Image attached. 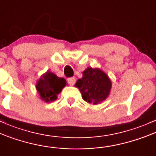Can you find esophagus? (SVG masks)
<instances>
[{"instance_id":"obj_1","label":"esophagus","mask_w":156,"mask_h":156,"mask_svg":"<svg viewBox=\"0 0 156 156\" xmlns=\"http://www.w3.org/2000/svg\"><path fill=\"white\" fill-rule=\"evenodd\" d=\"M68 83H69L71 85H73L76 83V79L75 77H69L68 78Z\"/></svg>"}]
</instances>
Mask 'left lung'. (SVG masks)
Masks as SVG:
<instances>
[{
    "instance_id": "1",
    "label": "left lung",
    "mask_w": 156,
    "mask_h": 156,
    "mask_svg": "<svg viewBox=\"0 0 156 156\" xmlns=\"http://www.w3.org/2000/svg\"><path fill=\"white\" fill-rule=\"evenodd\" d=\"M75 86L80 90L84 100L97 105L109 96L112 84L108 75L101 70L87 68L83 72V78L79 79Z\"/></svg>"
}]
</instances>
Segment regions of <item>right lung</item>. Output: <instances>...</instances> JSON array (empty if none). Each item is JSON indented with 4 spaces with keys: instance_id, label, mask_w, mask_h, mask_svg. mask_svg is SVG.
Segmentation results:
<instances>
[{
    "instance_id": "right-lung-1",
    "label": "right lung",
    "mask_w": 156,
    "mask_h": 156,
    "mask_svg": "<svg viewBox=\"0 0 156 156\" xmlns=\"http://www.w3.org/2000/svg\"><path fill=\"white\" fill-rule=\"evenodd\" d=\"M66 85L64 78H59L55 73L47 71L42 75L37 81L36 88L40 94V99L45 102L57 99V95Z\"/></svg>"
}]
</instances>
